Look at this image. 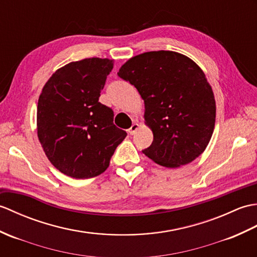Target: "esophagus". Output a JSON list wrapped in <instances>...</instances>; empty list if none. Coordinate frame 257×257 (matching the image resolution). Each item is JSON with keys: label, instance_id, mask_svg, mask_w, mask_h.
I'll use <instances>...</instances> for the list:
<instances>
[{"label": "esophagus", "instance_id": "obj_1", "mask_svg": "<svg viewBox=\"0 0 257 257\" xmlns=\"http://www.w3.org/2000/svg\"><path fill=\"white\" fill-rule=\"evenodd\" d=\"M139 128H140V124H139V123H133L132 126H131V127L127 130V132H128V134L133 135V134L136 133V131H138Z\"/></svg>", "mask_w": 257, "mask_h": 257}]
</instances>
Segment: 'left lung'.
<instances>
[{"mask_svg": "<svg viewBox=\"0 0 257 257\" xmlns=\"http://www.w3.org/2000/svg\"><path fill=\"white\" fill-rule=\"evenodd\" d=\"M117 75L144 100L145 124L154 135L143 151L148 158L177 168L201 155L214 130L215 100L195 61L176 51H148L128 59Z\"/></svg>", "mask_w": 257, "mask_h": 257, "instance_id": "1", "label": "left lung"}]
</instances>
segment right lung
<instances>
[{"label":"right lung","mask_w":257,"mask_h":257,"mask_svg":"<svg viewBox=\"0 0 257 257\" xmlns=\"http://www.w3.org/2000/svg\"><path fill=\"white\" fill-rule=\"evenodd\" d=\"M113 60L85 58L59 68L44 85L37 104V135L49 162L72 178L99 176L110 165L125 131L111 107L99 102Z\"/></svg>","instance_id":"add662e5"}]
</instances>
